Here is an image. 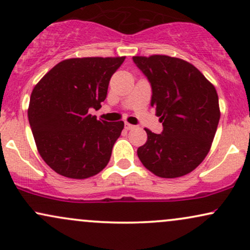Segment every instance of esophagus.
<instances>
[{
	"label": "esophagus",
	"instance_id": "34e87169",
	"mask_svg": "<svg viewBox=\"0 0 250 250\" xmlns=\"http://www.w3.org/2000/svg\"><path fill=\"white\" fill-rule=\"evenodd\" d=\"M125 129H127V130H130V129H134L135 128V125H130V123H125Z\"/></svg>",
	"mask_w": 250,
	"mask_h": 250
}]
</instances>
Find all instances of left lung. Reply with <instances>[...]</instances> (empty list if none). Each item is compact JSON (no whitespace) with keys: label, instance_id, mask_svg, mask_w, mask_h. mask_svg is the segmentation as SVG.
<instances>
[{"label":"left lung","instance_id":"8db88e82","mask_svg":"<svg viewBox=\"0 0 250 250\" xmlns=\"http://www.w3.org/2000/svg\"><path fill=\"white\" fill-rule=\"evenodd\" d=\"M133 60L150 82V105L163 125L162 134L145 129L147 142L137 149V156L159 177L187 175L210 150L221 115L216 89L182 59L150 55Z\"/></svg>","mask_w":250,"mask_h":250}]
</instances>
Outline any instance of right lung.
Listing matches in <instances>:
<instances>
[{
	"label": "right lung",
	"mask_w": 250,
	"mask_h": 250,
	"mask_svg": "<svg viewBox=\"0 0 250 250\" xmlns=\"http://www.w3.org/2000/svg\"><path fill=\"white\" fill-rule=\"evenodd\" d=\"M125 56L76 57L57 63L31 91L28 119L37 150L69 179H88L108 165L125 123L96 120L111 76Z\"/></svg>",
	"instance_id": "1"
}]
</instances>
